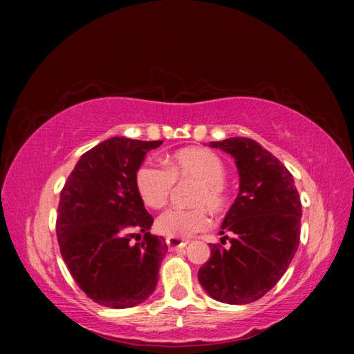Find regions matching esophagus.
I'll list each match as a JSON object with an SVG mask.
<instances>
[{"label":"esophagus","instance_id":"1","mask_svg":"<svg viewBox=\"0 0 354 354\" xmlns=\"http://www.w3.org/2000/svg\"><path fill=\"white\" fill-rule=\"evenodd\" d=\"M165 242L169 245V250L171 251H175L178 248H184L185 245L189 243V241H184V239H175V237H169Z\"/></svg>","mask_w":354,"mask_h":354}]
</instances>
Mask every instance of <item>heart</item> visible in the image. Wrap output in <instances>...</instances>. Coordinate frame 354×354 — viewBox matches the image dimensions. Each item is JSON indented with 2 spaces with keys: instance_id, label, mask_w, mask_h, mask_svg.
<instances>
[{
  "instance_id": "obj_1",
  "label": "heart",
  "mask_w": 354,
  "mask_h": 354,
  "mask_svg": "<svg viewBox=\"0 0 354 354\" xmlns=\"http://www.w3.org/2000/svg\"><path fill=\"white\" fill-rule=\"evenodd\" d=\"M226 167L217 154L205 148H187L176 151L167 160V169L147 162L136 173V185L148 207L160 209L170 200L175 183L195 181L190 203L195 207L170 209L156 221L160 234L187 239L209 226V212H221L227 205L225 184Z\"/></svg>"
}]
</instances>
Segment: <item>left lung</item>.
Returning a JSON list of instances; mask_svg holds the SVG:
<instances>
[{"label":"left lung","mask_w":354,"mask_h":354,"mask_svg":"<svg viewBox=\"0 0 354 354\" xmlns=\"http://www.w3.org/2000/svg\"><path fill=\"white\" fill-rule=\"evenodd\" d=\"M236 159L239 195L220 234L230 247L211 243V259L198 279L214 299L248 304L262 298L286 273L299 245L301 201L292 173L279 159L247 137L211 142Z\"/></svg>","instance_id":"1"}]
</instances>
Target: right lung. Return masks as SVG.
Instances as JSON below:
<instances>
[{
    "instance_id": "1",
    "label": "right lung",
    "mask_w": 354,
    "mask_h": 354,
    "mask_svg": "<svg viewBox=\"0 0 354 354\" xmlns=\"http://www.w3.org/2000/svg\"><path fill=\"white\" fill-rule=\"evenodd\" d=\"M162 142L111 137L81 156L61 190L56 234L62 259L80 289L101 306L133 308L158 284L169 248L149 232L153 217L136 173Z\"/></svg>"
}]
</instances>
